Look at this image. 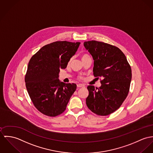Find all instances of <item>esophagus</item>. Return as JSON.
Masks as SVG:
<instances>
[{
    "label": "esophagus",
    "mask_w": 153,
    "mask_h": 153,
    "mask_svg": "<svg viewBox=\"0 0 153 153\" xmlns=\"http://www.w3.org/2000/svg\"><path fill=\"white\" fill-rule=\"evenodd\" d=\"M77 87H85V85H82V84H79V85H77Z\"/></svg>",
    "instance_id": "obj_1"
}]
</instances>
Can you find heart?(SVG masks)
Segmentation results:
<instances>
[{"mask_svg":"<svg viewBox=\"0 0 153 153\" xmlns=\"http://www.w3.org/2000/svg\"><path fill=\"white\" fill-rule=\"evenodd\" d=\"M86 56H88V55H87V54H83V56H82V58H83V57H86Z\"/></svg>","mask_w":153,"mask_h":153,"instance_id":"b5f03b06","label":"heart"}]
</instances>
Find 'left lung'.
<instances>
[{
    "instance_id": "1",
    "label": "left lung",
    "mask_w": 153,
    "mask_h": 153,
    "mask_svg": "<svg viewBox=\"0 0 153 153\" xmlns=\"http://www.w3.org/2000/svg\"><path fill=\"white\" fill-rule=\"evenodd\" d=\"M84 46L94 60V76L103 79L99 88L88 85L87 106L97 115H109L119 108L128 95L131 67L124 54L114 46L91 40L84 42Z\"/></svg>"
}]
</instances>
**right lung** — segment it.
Returning <instances> with one entry per match:
<instances>
[{"label":"right lung","instance_id":"obj_1","mask_svg":"<svg viewBox=\"0 0 153 153\" xmlns=\"http://www.w3.org/2000/svg\"><path fill=\"white\" fill-rule=\"evenodd\" d=\"M80 42L57 41L44 46L30 59L25 76L27 91L35 107L55 117L63 113L76 90L74 83L59 80L60 69L66 68Z\"/></svg>","mask_w":153,"mask_h":153}]
</instances>
